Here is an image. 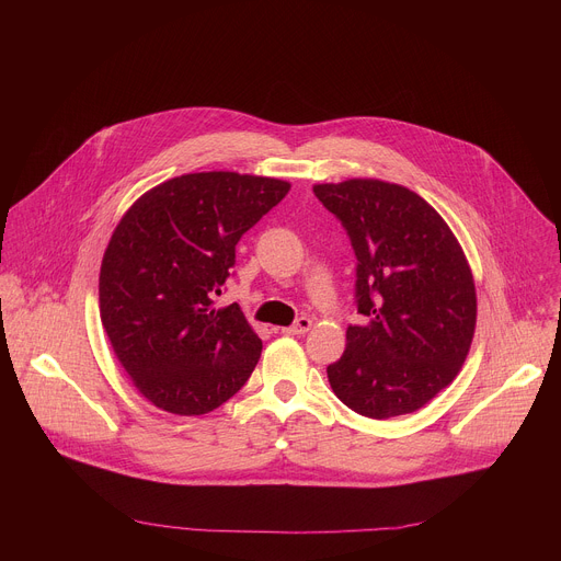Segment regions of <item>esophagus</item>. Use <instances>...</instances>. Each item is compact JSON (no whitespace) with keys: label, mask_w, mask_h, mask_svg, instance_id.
Segmentation results:
<instances>
[{"label":"esophagus","mask_w":561,"mask_h":561,"mask_svg":"<svg viewBox=\"0 0 561 561\" xmlns=\"http://www.w3.org/2000/svg\"><path fill=\"white\" fill-rule=\"evenodd\" d=\"M310 327H312V319H310V317H299L293 327L282 329V331H284L286 335H304V333L310 331Z\"/></svg>","instance_id":"1"}]
</instances>
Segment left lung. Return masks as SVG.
<instances>
[{"mask_svg": "<svg viewBox=\"0 0 561 561\" xmlns=\"http://www.w3.org/2000/svg\"><path fill=\"white\" fill-rule=\"evenodd\" d=\"M312 193L351 237L366 317L346 329V351L327 368L331 388L370 420L415 413L470 351L477 295L468 260L442 215L407 186L355 178Z\"/></svg>", "mask_w": 561, "mask_h": 561, "instance_id": "1", "label": "left lung"}]
</instances>
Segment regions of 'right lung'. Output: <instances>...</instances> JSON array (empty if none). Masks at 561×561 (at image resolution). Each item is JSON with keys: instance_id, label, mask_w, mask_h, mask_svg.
Instances as JSON below:
<instances>
[{"instance_id": "1", "label": "right lung", "mask_w": 561, "mask_h": 561, "mask_svg": "<svg viewBox=\"0 0 561 561\" xmlns=\"http://www.w3.org/2000/svg\"><path fill=\"white\" fill-rule=\"evenodd\" d=\"M290 184L188 173L144 193L119 219L100 271V317L133 386L157 409L204 415L247 383L262 340L237 304L215 308L234 247Z\"/></svg>"}]
</instances>
